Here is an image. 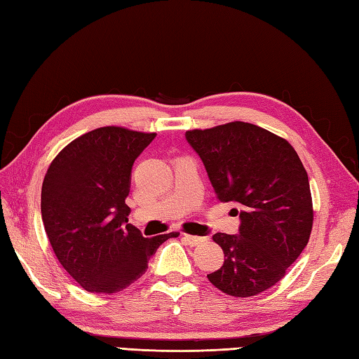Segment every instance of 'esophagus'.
<instances>
[{
	"label": "esophagus",
	"mask_w": 359,
	"mask_h": 359,
	"mask_svg": "<svg viewBox=\"0 0 359 359\" xmlns=\"http://www.w3.org/2000/svg\"><path fill=\"white\" fill-rule=\"evenodd\" d=\"M182 238L190 244V245H198L204 241V238L201 236H194V235H189V233H182Z\"/></svg>",
	"instance_id": "1"
}]
</instances>
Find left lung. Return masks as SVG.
<instances>
[{"mask_svg": "<svg viewBox=\"0 0 359 359\" xmlns=\"http://www.w3.org/2000/svg\"><path fill=\"white\" fill-rule=\"evenodd\" d=\"M217 198L233 201L240 233H215L224 264L207 275L227 294L247 298L272 287L304 250L313 224L309 177L289 141L233 121L186 132Z\"/></svg>", "mask_w": 359, "mask_h": 359, "instance_id": "left-lung-1", "label": "left lung"}]
</instances>
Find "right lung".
Returning <instances> with one entry per match:
<instances>
[{"label": "right lung", "mask_w": 359, "mask_h": 359, "mask_svg": "<svg viewBox=\"0 0 359 359\" xmlns=\"http://www.w3.org/2000/svg\"><path fill=\"white\" fill-rule=\"evenodd\" d=\"M156 133L106 126L55 156L41 189L44 230L60 264L87 292L116 293L147 270L172 232L144 238L129 224L130 172Z\"/></svg>", "instance_id": "1"}]
</instances>
